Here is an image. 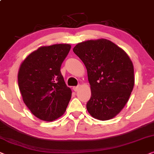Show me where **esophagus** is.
Masks as SVG:
<instances>
[{"mask_svg": "<svg viewBox=\"0 0 154 154\" xmlns=\"http://www.w3.org/2000/svg\"><path fill=\"white\" fill-rule=\"evenodd\" d=\"M72 89H73L74 91L77 92V91H79V86H77V87H74L72 88Z\"/></svg>", "mask_w": 154, "mask_h": 154, "instance_id": "obj_1", "label": "esophagus"}]
</instances>
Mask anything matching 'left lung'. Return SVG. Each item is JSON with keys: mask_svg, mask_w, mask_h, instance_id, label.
<instances>
[{"mask_svg": "<svg viewBox=\"0 0 154 154\" xmlns=\"http://www.w3.org/2000/svg\"><path fill=\"white\" fill-rule=\"evenodd\" d=\"M73 51L87 70L91 92L88 112L100 120L113 118L128 103L134 88V66L130 57L106 38L79 43Z\"/></svg>", "mask_w": 154, "mask_h": 154, "instance_id": "left-lung-1", "label": "left lung"}]
</instances>
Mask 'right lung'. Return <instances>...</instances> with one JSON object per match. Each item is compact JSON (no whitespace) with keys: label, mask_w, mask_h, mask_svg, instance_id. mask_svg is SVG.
Instances as JSON below:
<instances>
[{"label":"right lung","mask_w":154,"mask_h":154,"mask_svg":"<svg viewBox=\"0 0 154 154\" xmlns=\"http://www.w3.org/2000/svg\"><path fill=\"white\" fill-rule=\"evenodd\" d=\"M67 44L41 46L20 65L17 79L24 103L36 118L53 121L66 110L72 96L60 72L69 52Z\"/></svg>","instance_id":"add662e5"}]
</instances>
